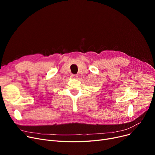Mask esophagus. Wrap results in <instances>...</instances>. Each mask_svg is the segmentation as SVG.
<instances>
[{
    "mask_svg": "<svg viewBox=\"0 0 155 155\" xmlns=\"http://www.w3.org/2000/svg\"><path fill=\"white\" fill-rule=\"evenodd\" d=\"M71 78H74V79H77L78 78V75H75V74H73L71 75Z\"/></svg>",
    "mask_w": 155,
    "mask_h": 155,
    "instance_id": "34e87169",
    "label": "esophagus"
}]
</instances>
